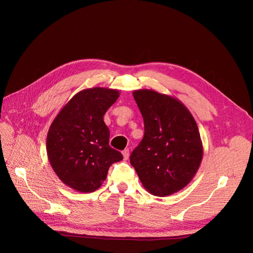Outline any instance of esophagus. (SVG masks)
Wrapping results in <instances>:
<instances>
[{
	"label": "esophagus",
	"mask_w": 253,
	"mask_h": 253,
	"mask_svg": "<svg viewBox=\"0 0 253 253\" xmlns=\"http://www.w3.org/2000/svg\"><path fill=\"white\" fill-rule=\"evenodd\" d=\"M122 154H123V157H124L125 160H128V158H129V150H128V149H125V150L122 152Z\"/></svg>",
	"instance_id": "obj_1"
}]
</instances>
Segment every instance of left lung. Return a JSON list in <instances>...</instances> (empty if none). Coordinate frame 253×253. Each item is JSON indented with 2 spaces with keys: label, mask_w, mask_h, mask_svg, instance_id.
<instances>
[{
  "label": "left lung",
  "mask_w": 253,
  "mask_h": 253,
  "mask_svg": "<svg viewBox=\"0 0 253 253\" xmlns=\"http://www.w3.org/2000/svg\"><path fill=\"white\" fill-rule=\"evenodd\" d=\"M144 135L130 155L143 187L159 197L181 190L196 174L203 156L198 126L177 99L154 90L133 92Z\"/></svg>",
  "instance_id": "obj_1"
}]
</instances>
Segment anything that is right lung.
I'll use <instances>...</instances> for the list:
<instances>
[{"label":"right lung","mask_w":253,"mask_h":253,"mask_svg":"<svg viewBox=\"0 0 253 253\" xmlns=\"http://www.w3.org/2000/svg\"><path fill=\"white\" fill-rule=\"evenodd\" d=\"M119 97L113 89L91 88L65 104L47 135V154L57 176L82 193L97 190L110 166L123 159L111 148L110 130L103 116Z\"/></svg>","instance_id":"obj_1"}]
</instances>
